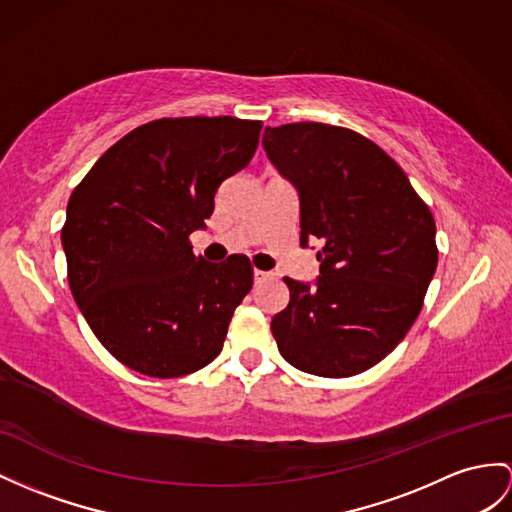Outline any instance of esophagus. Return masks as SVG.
I'll list each match as a JSON object with an SVG mask.
<instances>
[{"label": "esophagus", "instance_id": "esophagus-1", "mask_svg": "<svg viewBox=\"0 0 512 512\" xmlns=\"http://www.w3.org/2000/svg\"><path fill=\"white\" fill-rule=\"evenodd\" d=\"M269 278V273L267 271H260V269H254V282L258 284V282H265Z\"/></svg>", "mask_w": 512, "mask_h": 512}]
</instances>
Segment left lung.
I'll return each instance as SVG.
<instances>
[{"label":"left lung","instance_id":"1","mask_svg":"<svg viewBox=\"0 0 512 512\" xmlns=\"http://www.w3.org/2000/svg\"><path fill=\"white\" fill-rule=\"evenodd\" d=\"M263 147L299 195V243L321 241L315 284L284 278L271 319L286 363L323 378L378 365L413 326L436 271V226L397 162L354 130L265 128Z\"/></svg>","mask_w":512,"mask_h":512}]
</instances>
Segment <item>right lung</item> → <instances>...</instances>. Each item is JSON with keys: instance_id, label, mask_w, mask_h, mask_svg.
I'll return each instance as SVG.
<instances>
[{"instance_id": "add662e5", "label": "right lung", "mask_w": 512, "mask_h": 512, "mask_svg": "<svg viewBox=\"0 0 512 512\" xmlns=\"http://www.w3.org/2000/svg\"><path fill=\"white\" fill-rule=\"evenodd\" d=\"M263 123L156 119L132 130L73 189L60 232L73 299L119 363L180 378L219 356L252 289L243 256L206 263L189 236L223 180L249 165Z\"/></svg>"}]
</instances>
